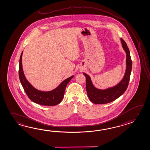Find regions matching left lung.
<instances>
[{
    "instance_id": "8db88e82",
    "label": "left lung",
    "mask_w": 150,
    "mask_h": 150,
    "mask_svg": "<svg viewBox=\"0 0 150 150\" xmlns=\"http://www.w3.org/2000/svg\"><path fill=\"white\" fill-rule=\"evenodd\" d=\"M122 46L126 53V69L121 80L115 86L105 89H99L93 85L91 77L86 73V88L90 101L95 104H105L117 99L125 92L127 88L132 70V61L130 53L125 42L120 38Z\"/></svg>"
}]
</instances>
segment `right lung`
I'll return each mask as SVG.
<instances>
[{
	"label": "right lung",
	"mask_w": 150,
	"mask_h": 150,
	"mask_svg": "<svg viewBox=\"0 0 150 150\" xmlns=\"http://www.w3.org/2000/svg\"><path fill=\"white\" fill-rule=\"evenodd\" d=\"M23 51L20 57L19 76L20 81L23 89L29 98L33 102L43 105H57L63 99L65 90L67 83L74 78V76L64 80L58 86L49 91H42L36 89L26 79L23 72L22 63Z\"/></svg>",
	"instance_id": "obj_1"
}]
</instances>
